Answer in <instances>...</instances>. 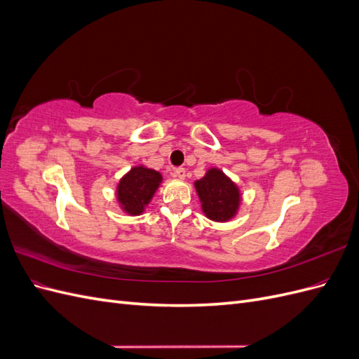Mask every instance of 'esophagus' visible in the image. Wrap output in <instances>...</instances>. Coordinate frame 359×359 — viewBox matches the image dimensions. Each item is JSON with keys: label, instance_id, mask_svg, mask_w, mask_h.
I'll return each mask as SVG.
<instances>
[{"label": "esophagus", "instance_id": "34e87169", "mask_svg": "<svg viewBox=\"0 0 359 359\" xmlns=\"http://www.w3.org/2000/svg\"><path fill=\"white\" fill-rule=\"evenodd\" d=\"M173 175H175L180 180H184V178H186V169H184V168H177L175 170H173Z\"/></svg>", "mask_w": 359, "mask_h": 359}]
</instances>
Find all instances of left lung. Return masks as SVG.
<instances>
[{"label":"left lung","mask_w":359,"mask_h":359,"mask_svg":"<svg viewBox=\"0 0 359 359\" xmlns=\"http://www.w3.org/2000/svg\"><path fill=\"white\" fill-rule=\"evenodd\" d=\"M202 202V210L214 222H227L240 206V190L219 169H210L206 175L194 182Z\"/></svg>","instance_id":"left-lung-1"}]
</instances>
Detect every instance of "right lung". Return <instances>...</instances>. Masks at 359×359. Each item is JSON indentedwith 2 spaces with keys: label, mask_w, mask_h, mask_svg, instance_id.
<instances>
[{
  "label": "right lung",
  "mask_w": 359,
  "mask_h": 359,
  "mask_svg": "<svg viewBox=\"0 0 359 359\" xmlns=\"http://www.w3.org/2000/svg\"><path fill=\"white\" fill-rule=\"evenodd\" d=\"M160 182L161 175L157 170L144 166L133 168L118 184V202L127 214L137 215L154 196Z\"/></svg>",
  "instance_id": "obj_1"
}]
</instances>
